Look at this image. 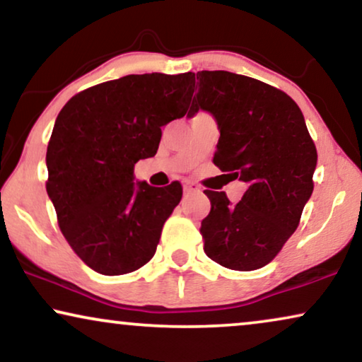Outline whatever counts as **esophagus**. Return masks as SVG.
<instances>
[{
	"label": "esophagus",
	"mask_w": 362,
	"mask_h": 362,
	"mask_svg": "<svg viewBox=\"0 0 362 362\" xmlns=\"http://www.w3.org/2000/svg\"><path fill=\"white\" fill-rule=\"evenodd\" d=\"M182 189H185V194H191V192L197 191V189H199V187H197V186L194 185V182L185 181V185H182Z\"/></svg>",
	"instance_id": "esophagus-1"
}]
</instances>
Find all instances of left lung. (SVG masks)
Here are the masks:
<instances>
[{
    "mask_svg": "<svg viewBox=\"0 0 362 362\" xmlns=\"http://www.w3.org/2000/svg\"><path fill=\"white\" fill-rule=\"evenodd\" d=\"M192 115H214L221 136L214 165L247 185L232 204L206 189L211 212L201 222L206 255L226 269L249 272L270 264L300 224L313 192L318 153L291 97L257 78L201 71Z\"/></svg>",
    "mask_w": 362,
    "mask_h": 362,
    "instance_id": "obj_1",
    "label": "left lung"
}]
</instances>
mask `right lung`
Here are the masks:
<instances>
[{"mask_svg": "<svg viewBox=\"0 0 362 362\" xmlns=\"http://www.w3.org/2000/svg\"><path fill=\"white\" fill-rule=\"evenodd\" d=\"M191 72L125 76L78 92L59 112L47 145L46 189L62 235L102 275L151 260L181 182H133L136 161L156 155L161 127L186 115Z\"/></svg>", "mask_w": 362, "mask_h": 362, "instance_id": "right-lung-1", "label": "right lung"}]
</instances>
